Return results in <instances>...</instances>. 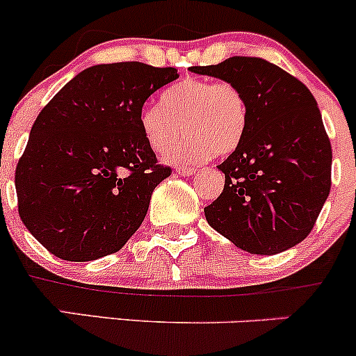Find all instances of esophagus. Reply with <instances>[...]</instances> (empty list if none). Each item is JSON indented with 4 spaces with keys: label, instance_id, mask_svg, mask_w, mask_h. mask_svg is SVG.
<instances>
[{
    "label": "esophagus",
    "instance_id": "34e87169",
    "mask_svg": "<svg viewBox=\"0 0 356 356\" xmlns=\"http://www.w3.org/2000/svg\"><path fill=\"white\" fill-rule=\"evenodd\" d=\"M175 172H177L179 175H182V177H189V175L195 174L196 168H191V167H179V168H175Z\"/></svg>",
    "mask_w": 356,
    "mask_h": 356
}]
</instances>
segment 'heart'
<instances>
[{
	"label": "heart",
	"instance_id": "b5f03b06",
	"mask_svg": "<svg viewBox=\"0 0 356 356\" xmlns=\"http://www.w3.org/2000/svg\"><path fill=\"white\" fill-rule=\"evenodd\" d=\"M248 125V103L241 89L227 81L186 79L161 95V106L139 113V127L149 148L165 153L186 134L165 160L193 163L211 153L225 155L241 143Z\"/></svg>",
	"mask_w": 356,
	"mask_h": 356
}]
</instances>
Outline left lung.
I'll use <instances>...</instances> for the list:
<instances>
[{
  "label": "left lung",
  "mask_w": 356,
  "mask_h": 356,
  "mask_svg": "<svg viewBox=\"0 0 356 356\" xmlns=\"http://www.w3.org/2000/svg\"><path fill=\"white\" fill-rule=\"evenodd\" d=\"M189 70L232 82L248 103L245 136L217 165L225 184L204 207L208 224L251 254L296 246L331 191V141L314 95L281 67L254 56Z\"/></svg>",
  "instance_id": "8db88e82"
}]
</instances>
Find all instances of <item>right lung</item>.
Returning <instances> with one entry per match:
<instances>
[{"instance_id":"add662e5","label":"right lung","mask_w":356,"mask_h":356,"mask_svg":"<svg viewBox=\"0 0 356 356\" xmlns=\"http://www.w3.org/2000/svg\"><path fill=\"white\" fill-rule=\"evenodd\" d=\"M179 77L141 62L95 65L41 110L15 170L19 215L49 253L68 261L115 253L143 224L170 175L139 127L146 99Z\"/></svg>"}]
</instances>
